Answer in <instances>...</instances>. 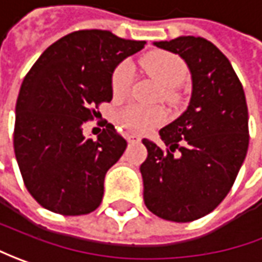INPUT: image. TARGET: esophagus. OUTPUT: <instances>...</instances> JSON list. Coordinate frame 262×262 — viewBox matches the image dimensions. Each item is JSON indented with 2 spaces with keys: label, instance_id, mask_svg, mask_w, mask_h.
<instances>
[{
  "label": "esophagus",
  "instance_id": "esophagus-1",
  "mask_svg": "<svg viewBox=\"0 0 262 262\" xmlns=\"http://www.w3.org/2000/svg\"><path fill=\"white\" fill-rule=\"evenodd\" d=\"M127 142H129V143H139L140 138L138 135H129V136H127Z\"/></svg>",
  "mask_w": 262,
  "mask_h": 262
}]
</instances>
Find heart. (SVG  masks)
Listing matches in <instances>:
<instances>
[{
    "label": "heart",
    "instance_id": "heart-1",
    "mask_svg": "<svg viewBox=\"0 0 262 262\" xmlns=\"http://www.w3.org/2000/svg\"><path fill=\"white\" fill-rule=\"evenodd\" d=\"M142 68L146 71L149 77H152L159 85L161 97L167 103H180V94L176 86L181 85L188 75V67L184 59L169 52H154L145 58L140 59ZM135 81L133 65L129 60L120 62L112 75V91L116 98H124L130 93ZM168 114L162 107H140L129 105L117 114V120L126 130L132 133L143 135L157 129L167 122Z\"/></svg>",
    "mask_w": 262,
    "mask_h": 262
}]
</instances>
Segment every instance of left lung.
Instances as JSON below:
<instances>
[{
	"instance_id": "obj_1",
	"label": "left lung",
	"mask_w": 262,
	"mask_h": 262,
	"mask_svg": "<svg viewBox=\"0 0 262 262\" xmlns=\"http://www.w3.org/2000/svg\"><path fill=\"white\" fill-rule=\"evenodd\" d=\"M155 45L187 62L193 95L187 112L159 130L165 148L142 140L143 200L161 219L185 223L213 212L230 191L248 150V107L238 75L212 41L184 36Z\"/></svg>"
}]
</instances>
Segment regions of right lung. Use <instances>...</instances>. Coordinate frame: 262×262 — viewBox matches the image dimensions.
Masks as SVG:
<instances>
[{
    "instance_id": "right-lung-1",
    "label": "right lung",
    "mask_w": 262,
    "mask_h": 262,
    "mask_svg": "<svg viewBox=\"0 0 262 262\" xmlns=\"http://www.w3.org/2000/svg\"><path fill=\"white\" fill-rule=\"evenodd\" d=\"M146 41L105 30H78L41 53L18 93L14 154L24 185L41 207L63 216L94 212L101 204L105 172L127 142L113 124L97 140L82 135L100 104L113 98L112 74Z\"/></svg>"
}]
</instances>
